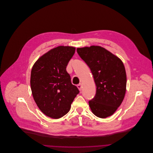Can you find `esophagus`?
<instances>
[{"label":"esophagus","instance_id":"esophagus-1","mask_svg":"<svg viewBox=\"0 0 153 153\" xmlns=\"http://www.w3.org/2000/svg\"><path fill=\"white\" fill-rule=\"evenodd\" d=\"M77 87L78 88V89H79V90H82V85H81V84H78L77 85Z\"/></svg>","mask_w":153,"mask_h":153}]
</instances>
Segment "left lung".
I'll return each instance as SVG.
<instances>
[{
	"instance_id": "1",
	"label": "left lung",
	"mask_w": 153,
	"mask_h": 153,
	"mask_svg": "<svg viewBox=\"0 0 153 153\" xmlns=\"http://www.w3.org/2000/svg\"><path fill=\"white\" fill-rule=\"evenodd\" d=\"M76 51L90 69L97 86L95 97L88 101L91 111L100 118L111 116L123 102L126 91L127 75L123 62L99 46Z\"/></svg>"
}]
</instances>
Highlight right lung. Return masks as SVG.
<instances>
[{"label": "right lung", "instance_id": "right-lung-1", "mask_svg": "<svg viewBox=\"0 0 153 153\" xmlns=\"http://www.w3.org/2000/svg\"><path fill=\"white\" fill-rule=\"evenodd\" d=\"M75 51L72 46H58L40 57L32 68L30 83L34 100L39 109L51 118L67 114L79 92L66 71Z\"/></svg>", "mask_w": 153, "mask_h": 153}]
</instances>
